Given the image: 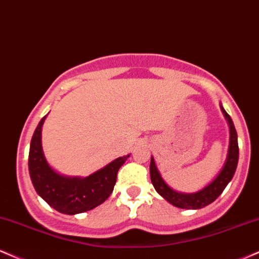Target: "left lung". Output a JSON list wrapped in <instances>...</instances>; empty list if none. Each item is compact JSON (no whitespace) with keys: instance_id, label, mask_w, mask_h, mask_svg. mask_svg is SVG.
<instances>
[{"instance_id":"obj_1","label":"left lung","mask_w":259,"mask_h":259,"mask_svg":"<svg viewBox=\"0 0 259 259\" xmlns=\"http://www.w3.org/2000/svg\"><path fill=\"white\" fill-rule=\"evenodd\" d=\"M222 111H223L224 116L228 120L230 128V142H229V150H228L227 161L224 163V167L222 168L220 175L215 177L212 183H209L207 187L203 188L202 190L197 191L194 194H184L178 193V191L171 189L167 185L163 179L161 178L159 171H157L156 166H155L154 159L151 157L150 161V178L151 183H153L155 190L160 194L163 199H166L169 203L179 208H187V209H199L209 205L217 199L218 196L223 193L226 187L232 181L234 173L236 171V166H238L239 161V145H238V135H236V130L234 127L232 117L229 114L224 110L223 106H221Z\"/></svg>"}]
</instances>
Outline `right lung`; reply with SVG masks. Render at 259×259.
Masks as SVG:
<instances>
[{"label": "right lung", "mask_w": 259, "mask_h": 259, "mask_svg": "<svg viewBox=\"0 0 259 259\" xmlns=\"http://www.w3.org/2000/svg\"><path fill=\"white\" fill-rule=\"evenodd\" d=\"M45 118L46 116L38 122L30 144L29 172L35 190L60 213H82L99 206L110 196L118 169L130 155L118 157L86 178L58 175L48 166L42 151L41 130Z\"/></svg>", "instance_id": "right-lung-1"}]
</instances>
